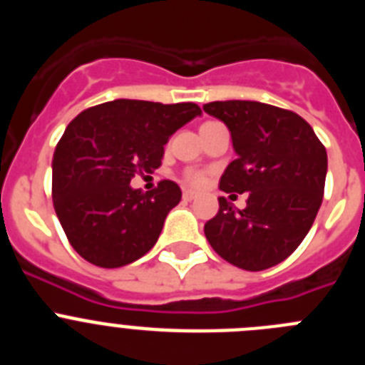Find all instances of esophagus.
<instances>
[{
    "mask_svg": "<svg viewBox=\"0 0 365 365\" xmlns=\"http://www.w3.org/2000/svg\"><path fill=\"white\" fill-rule=\"evenodd\" d=\"M195 197H197V193L192 192V190H185V192H182V199H185V201H192V199Z\"/></svg>",
    "mask_w": 365,
    "mask_h": 365,
    "instance_id": "esophagus-1",
    "label": "esophagus"
}]
</instances>
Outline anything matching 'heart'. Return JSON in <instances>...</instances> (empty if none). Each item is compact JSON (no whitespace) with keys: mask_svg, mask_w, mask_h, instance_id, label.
<instances>
[{"mask_svg":"<svg viewBox=\"0 0 365 365\" xmlns=\"http://www.w3.org/2000/svg\"><path fill=\"white\" fill-rule=\"evenodd\" d=\"M185 179H186V182H188V185L202 186V185H205L206 177H205V173L197 172V170H188V172L185 173Z\"/></svg>","mask_w":365,"mask_h":365,"instance_id":"heart-1","label":"heart"}]
</instances>
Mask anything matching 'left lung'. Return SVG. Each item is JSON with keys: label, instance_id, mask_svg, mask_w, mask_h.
I'll return each instance as SVG.
<instances>
[{"label": "left lung", "instance_id": "obj_1", "mask_svg": "<svg viewBox=\"0 0 365 365\" xmlns=\"http://www.w3.org/2000/svg\"><path fill=\"white\" fill-rule=\"evenodd\" d=\"M227 124L237 159L219 180L222 192H248L247 208L219 197L205 225L215 252L245 270H265L294 252L324 199L327 151L311 125L289 109L252 100L202 106Z\"/></svg>", "mask_w": 365, "mask_h": 365}]
</instances>
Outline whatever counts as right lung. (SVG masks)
I'll return each instance as SVG.
<instances>
[{"mask_svg": "<svg viewBox=\"0 0 365 365\" xmlns=\"http://www.w3.org/2000/svg\"><path fill=\"white\" fill-rule=\"evenodd\" d=\"M197 115L201 108L192 102L118 98L69 122L53 155V205L83 259L118 269L150 252L182 193L173 180L146 193L130 182L157 170L164 144Z\"/></svg>", "mask_w": 365, "mask_h": 365, "instance_id": "add662e5", "label": "right lung"}]
</instances>
